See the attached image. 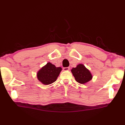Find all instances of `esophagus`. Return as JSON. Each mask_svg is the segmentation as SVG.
<instances>
[{"instance_id": "esophagus-1", "label": "esophagus", "mask_w": 125, "mask_h": 125, "mask_svg": "<svg viewBox=\"0 0 125 125\" xmlns=\"http://www.w3.org/2000/svg\"><path fill=\"white\" fill-rule=\"evenodd\" d=\"M69 70H70V68L69 67L63 68V70H64V71H69Z\"/></svg>"}]
</instances>
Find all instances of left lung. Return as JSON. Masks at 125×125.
Masks as SVG:
<instances>
[{
	"mask_svg": "<svg viewBox=\"0 0 125 125\" xmlns=\"http://www.w3.org/2000/svg\"><path fill=\"white\" fill-rule=\"evenodd\" d=\"M75 80L78 83L84 84L92 79V75L89 69L83 64H79L71 70Z\"/></svg>",
	"mask_w": 125,
	"mask_h": 125,
	"instance_id": "8db88e82",
	"label": "left lung"
}]
</instances>
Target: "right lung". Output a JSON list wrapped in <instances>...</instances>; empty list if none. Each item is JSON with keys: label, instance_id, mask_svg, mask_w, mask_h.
<instances>
[{"label": "right lung", "instance_id": "right-lung-1", "mask_svg": "<svg viewBox=\"0 0 125 125\" xmlns=\"http://www.w3.org/2000/svg\"><path fill=\"white\" fill-rule=\"evenodd\" d=\"M62 68L56 67L52 63L48 62L37 73V78L42 84L49 85L56 81Z\"/></svg>", "mask_w": 125, "mask_h": 125}]
</instances>
